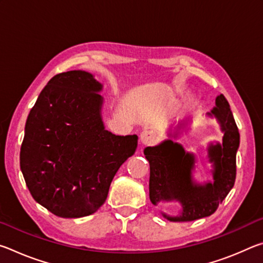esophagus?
Segmentation results:
<instances>
[{"instance_id": "1", "label": "esophagus", "mask_w": 263, "mask_h": 263, "mask_svg": "<svg viewBox=\"0 0 263 263\" xmlns=\"http://www.w3.org/2000/svg\"><path fill=\"white\" fill-rule=\"evenodd\" d=\"M140 141L142 145L145 146H149V145H153L155 141H157V136H155V133L152 131H142L141 135H140Z\"/></svg>"}]
</instances>
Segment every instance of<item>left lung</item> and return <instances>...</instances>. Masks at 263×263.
I'll return each mask as SVG.
<instances>
[{"instance_id":"obj_1","label":"left lung","mask_w":263,"mask_h":263,"mask_svg":"<svg viewBox=\"0 0 263 263\" xmlns=\"http://www.w3.org/2000/svg\"><path fill=\"white\" fill-rule=\"evenodd\" d=\"M206 116L216 119L224 135L221 142H210L206 148L213 181L196 182V155L186 152L180 142L173 140L189 130V122H179L174 128L172 125L168 139L144 149L145 158L149 162L151 202L153 205L160 202H177L181 205L176 216L161 212L169 221H191L211 216L234 185L240 135L224 95L216 97V105Z\"/></svg>"}]
</instances>
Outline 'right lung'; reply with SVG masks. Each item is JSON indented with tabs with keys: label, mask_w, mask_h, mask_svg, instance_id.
<instances>
[{
	"label": "right lung",
	"mask_w": 263,
	"mask_h": 263,
	"mask_svg": "<svg viewBox=\"0 0 263 263\" xmlns=\"http://www.w3.org/2000/svg\"><path fill=\"white\" fill-rule=\"evenodd\" d=\"M102 90L84 70L57 74L26 119L21 171L34 201L58 217L99 210L116 173L137 149V135L105 130Z\"/></svg>",
	"instance_id": "obj_1"
}]
</instances>
